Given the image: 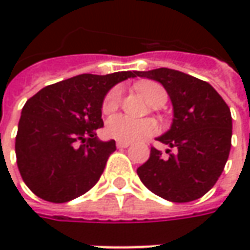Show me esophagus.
Wrapping results in <instances>:
<instances>
[{
    "mask_svg": "<svg viewBox=\"0 0 250 250\" xmlns=\"http://www.w3.org/2000/svg\"><path fill=\"white\" fill-rule=\"evenodd\" d=\"M129 145V142H117V147H118V149H125V147H128Z\"/></svg>",
    "mask_w": 250,
    "mask_h": 250,
    "instance_id": "obj_1",
    "label": "esophagus"
}]
</instances>
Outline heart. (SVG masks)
<instances>
[{
	"label": "heart",
	"mask_w": 250,
	"mask_h": 250,
	"mask_svg": "<svg viewBox=\"0 0 250 250\" xmlns=\"http://www.w3.org/2000/svg\"><path fill=\"white\" fill-rule=\"evenodd\" d=\"M140 93L154 104L161 105L167 100V93L164 87L156 82H140L138 84ZM121 100V87H112L103 101V111L105 114H110L115 111L120 105ZM157 124L153 120H133L128 115L118 114L114 115L107 121L105 124V133L112 139L120 142H135V140L143 139L151 136L157 132Z\"/></svg>",
	"instance_id": "obj_1"
}]
</instances>
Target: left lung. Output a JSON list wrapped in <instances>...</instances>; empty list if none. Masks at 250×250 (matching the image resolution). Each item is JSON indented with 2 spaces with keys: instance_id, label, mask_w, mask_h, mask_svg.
Here are the masks:
<instances>
[{
  "instance_id": "1",
  "label": "left lung",
  "mask_w": 250,
  "mask_h": 250,
  "mask_svg": "<svg viewBox=\"0 0 250 250\" xmlns=\"http://www.w3.org/2000/svg\"><path fill=\"white\" fill-rule=\"evenodd\" d=\"M163 84L172 103L171 128L157 138L175 149L168 157L151 147L149 160L138 168L143 185L169 202L196 200L214 187L231 149L232 118L223 97L210 83L175 69L138 72Z\"/></svg>"
}]
</instances>
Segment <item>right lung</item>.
<instances>
[{"label":"right lung","mask_w":250,"mask_h":250,"mask_svg":"<svg viewBox=\"0 0 250 250\" xmlns=\"http://www.w3.org/2000/svg\"><path fill=\"white\" fill-rule=\"evenodd\" d=\"M138 72L83 73L37 91L26 101L18 124L15 153L24 184L36 196L65 203L97 184L115 140L101 142V108L117 83Z\"/></svg>","instance_id":"1"}]
</instances>
